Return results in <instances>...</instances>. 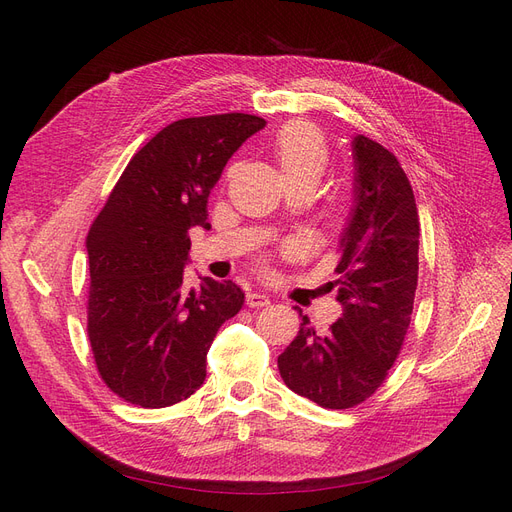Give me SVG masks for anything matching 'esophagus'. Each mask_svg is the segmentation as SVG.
Segmentation results:
<instances>
[{
  "mask_svg": "<svg viewBox=\"0 0 512 512\" xmlns=\"http://www.w3.org/2000/svg\"><path fill=\"white\" fill-rule=\"evenodd\" d=\"M270 303H272V299L267 297V294H261V292H249V294H247V305L253 307V309L267 307Z\"/></svg>",
  "mask_w": 512,
  "mask_h": 512,
  "instance_id": "esophagus-1",
  "label": "esophagus"
}]
</instances>
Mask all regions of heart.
I'll list each match as a JSON object with an SVG mask.
<instances>
[{
	"label": "heart",
	"mask_w": 512,
	"mask_h": 512,
	"mask_svg": "<svg viewBox=\"0 0 512 512\" xmlns=\"http://www.w3.org/2000/svg\"><path fill=\"white\" fill-rule=\"evenodd\" d=\"M272 153L284 182L315 184L326 172L330 149L321 130L303 120L284 124L272 141Z\"/></svg>",
	"instance_id": "1"
}]
</instances>
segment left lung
Returning a JSON list of instances; mask_svg holds the SVG:
<instances>
[{"label":"left lung","mask_w":512,"mask_h":512,"mask_svg":"<svg viewBox=\"0 0 512 512\" xmlns=\"http://www.w3.org/2000/svg\"><path fill=\"white\" fill-rule=\"evenodd\" d=\"M355 205L336 265L342 315L326 336L303 315L278 357L284 384L324 409H351L378 390L405 342L419 274V215L394 153L353 141Z\"/></svg>","instance_id":"left-lung-1"}]
</instances>
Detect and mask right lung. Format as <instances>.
<instances>
[{
	"instance_id": "obj_1",
	"label": "right lung",
	"mask_w": 512,
	"mask_h": 512,
	"mask_svg": "<svg viewBox=\"0 0 512 512\" xmlns=\"http://www.w3.org/2000/svg\"><path fill=\"white\" fill-rule=\"evenodd\" d=\"M265 120L251 114L184 118L132 155L87 236V334L105 386L143 409L195 394L209 346L242 292L203 278L184 290L188 230L207 222V197L232 153Z\"/></svg>"
}]
</instances>
